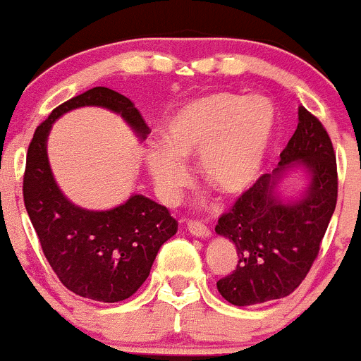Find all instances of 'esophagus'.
Listing matches in <instances>:
<instances>
[{"instance_id": "esophagus-1", "label": "esophagus", "mask_w": 361, "mask_h": 361, "mask_svg": "<svg viewBox=\"0 0 361 361\" xmlns=\"http://www.w3.org/2000/svg\"><path fill=\"white\" fill-rule=\"evenodd\" d=\"M188 230H189V233L195 235V237H202V238L210 237L209 226H207V224H203L202 221H189Z\"/></svg>"}]
</instances>
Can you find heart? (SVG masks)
<instances>
[{"label":"heart","instance_id":"1","mask_svg":"<svg viewBox=\"0 0 361 361\" xmlns=\"http://www.w3.org/2000/svg\"><path fill=\"white\" fill-rule=\"evenodd\" d=\"M279 130V114L267 96L221 91L177 110L163 131V144L145 151L156 191L176 203L191 182L185 159L198 157L203 180L226 196L247 191L265 170Z\"/></svg>","mask_w":361,"mask_h":361}]
</instances>
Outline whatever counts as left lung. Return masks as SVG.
Listing matches in <instances>:
<instances>
[{
	"instance_id": "1",
	"label": "left lung",
	"mask_w": 361,
	"mask_h": 361,
	"mask_svg": "<svg viewBox=\"0 0 361 361\" xmlns=\"http://www.w3.org/2000/svg\"><path fill=\"white\" fill-rule=\"evenodd\" d=\"M300 161L311 173L302 200L283 204L275 196L280 173ZM335 151L326 130L305 106L279 166L263 173L217 219L216 233L237 247V267L217 281V291L233 305H258L293 293L319 255L321 240L337 205Z\"/></svg>"
}]
</instances>
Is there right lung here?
Masks as SVG:
<instances>
[{
	"label": "right lung",
	"instance_id": "1",
	"mask_svg": "<svg viewBox=\"0 0 361 361\" xmlns=\"http://www.w3.org/2000/svg\"><path fill=\"white\" fill-rule=\"evenodd\" d=\"M96 105L110 109L145 138L149 126L126 96L92 87L63 105L35 130L27 147L23 196L42 251L64 288L96 302H121L137 293L149 277L159 247L177 233L165 205L133 195L112 210H84L59 191L47 159L52 123L68 110Z\"/></svg>",
	"mask_w": 361,
	"mask_h": 361
}]
</instances>
